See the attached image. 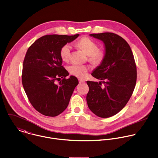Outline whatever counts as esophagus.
Listing matches in <instances>:
<instances>
[{"label":"esophagus","instance_id":"esophagus-1","mask_svg":"<svg viewBox=\"0 0 158 158\" xmlns=\"http://www.w3.org/2000/svg\"><path fill=\"white\" fill-rule=\"evenodd\" d=\"M79 83H84V82H85V81L79 79Z\"/></svg>","mask_w":158,"mask_h":158}]
</instances>
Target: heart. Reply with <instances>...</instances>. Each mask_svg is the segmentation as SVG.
Segmentation results:
<instances>
[{
	"mask_svg": "<svg viewBox=\"0 0 158 158\" xmlns=\"http://www.w3.org/2000/svg\"><path fill=\"white\" fill-rule=\"evenodd\" d=\"M77 45L82 49L85 53L89 55V60L92 63L99 65L105 58V52L98 48V45L96 42L88 37H84L77 42ZM72 47L69 44H64L60 50V56L64 61H68L71 56ZM69 73L77 77H84L86 73L89 71V66L77 63H73L68 66Z\"/></svg>",
	"mask_w": 158,
	"mask_h": 158,
	"instance_id": "b5f03b06",
	"label": "heart"
}]
</instances>
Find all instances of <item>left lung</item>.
I'll list each match as a JSON object with an SVG mask.
<instances>
[{
  "label": "left lung",
  "instance_id": "obj_1",
  "mask_svg": "<svg viewBox=\"0 0 158 158\" xmlns=\"http://www.w3.org/2000/svg\"><path fill=\"white\" fill-rule=\"evenodd\" d=\"M90 35L104 42L105 58L92 73L102 81H87L89 90L86 100L93 113L110 118L122 110L133 94L137 81L136 64L129 44L122 37L113 32Z\"/></svg>",
  "mask_w": 158,
  "mask_h": 158
}]
</instances>
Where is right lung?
Masks as SVG:
<instances>
[{
    "instance_id": "1",
    "label": "right lung",
    "mask_w": 158,
    "mask_h": 158,
    "mask_svg": "<svg viewBox=\"0 0 158 158\" xmlns=\"http://www.w3.org/2000/svg\"><path fill=\"white\" fill-rule=\"evenodd\" d=\"M79 34L45 35L27 49L22 71V84L32 106L46 116L55 117L67 108L79 84L76 77H66L69 73L62 66L61 47ZM62 79L58 84L56 81Z\"/></svg>"
}]
</instances>
